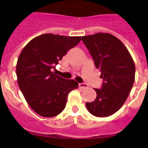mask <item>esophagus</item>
Here are the masks:
<instances>
[{
	"label": "esophagus",
	"mask_w": 148,
	"mask_h": 148,
	"mask_svg": "<svg viewBox=\"0 0 148 148\" xmlns=\"http://www.w3.org/2000/svg\"><path fill=\"white\" fill-rule=\"evenodd\" d=\"M88 87H89L88 84H85V83L79 84V87L82 89H86V88H87Z\"/></svg>",
	"instance_id": "obj_1"
}]
</instances>
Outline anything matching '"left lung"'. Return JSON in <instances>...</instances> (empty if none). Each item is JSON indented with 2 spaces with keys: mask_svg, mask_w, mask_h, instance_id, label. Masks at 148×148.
Segmentation results:
<instances>
[{
  "mask_svg": "<svg viewBox=\"0 0 148 148\" xmlns=\"http://www.w3.org/2000/svg\"><path fill=\"white\" fill-rule=\"evenodd\" d=\"M82 41L100 70L103 78L101 89H94L96 98L86 107L92 115L106 117L122 107L135 81V64L121 40L110 33H99L82 37Z\"/></svg>",
  "mask_w": 148,
  "mask_h": 148,
  "instance_id": "8db88e82",
  "label": "left lung"
}]
</instances>
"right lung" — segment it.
Returning <instances> with one entry per match:
<instances>
[{
    "label": "right lung",
    "mask_w": 148,
    "mask_h": 148,
    "mask_svg": "<svg viewBox=\"0 0 148 148\" xmlns=\"http://www.w3.org/2000/svg\"><path fill=\"white\" fill-rule=\"evenodd\" d=\"M81 40V36L44 34L32 39L22 49L16 65L18 86L30 108L40 116L53 117L61 113L69 92L78 88V82L52 71Z\"/></svg>",
    "instance_id": "1"
}]
</instances>
